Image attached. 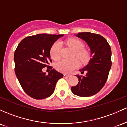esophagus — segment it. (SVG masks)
Returning a JSON list of instances; mask_svg holds the SVG:
<instances>
[{"label": "esophagus", "mask_w": 127, "mask_h": 127, "mask_svg": "<svg viewBox=\"0 0 127 127\" xmlns=\"http://www.w3.org/2000/svg\"><path fill=\"white\" fill-rule=\"evenodd\" d=\"M64 77H65V78H69V77H71L70 75L66 74H64Z\"/></svg>", "instance_id": "esophagus-1"}]
</instances>
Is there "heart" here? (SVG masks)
I'll return each mask as SVG.
<instances>
[{
    "instance_id": "1",
    "label": "heart",
    "mask_w": 127,
    "mask_h": 127,
    "mask_svg": "<svg viewBox=\"0 0 127 127\" xmlns=\"http://www.w3.org/2000/svg\"><path fill=\"white\" fill-rule=\"evenodd\" d=\"M66 43L75 52V56L82 63H86L89 60V54L84 50L85 45L81 41L75 38H71ZM61 44L59 41L55 42L50 49V56L54 60H58L61 56ZM79 66V62L76 59L71 60L62 59L55 65L57 70L63 73H70Z\"/></svg>"
}]
</instances>
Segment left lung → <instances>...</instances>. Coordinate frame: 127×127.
<instances>
[{"label": "left lung", "instance_id": "left-lung-1", "mask_svg": "<svg viewBox=\"0 0 127 127\" xmlns=\"http://www.w3.org/2000/svg\"><path fill=\"white\" fill-rule=\"evenodd\" d=\"M75 36L86 42L91 52V59L85 67L80 69L85 76L76 75L79 83L71 87L72 93L81 97H88L97 94L106 83L112 66V52L107 41L98 34L79 33Z\"/></svg>", "mask_w": 127, "mask_h": 127}]
</instances>
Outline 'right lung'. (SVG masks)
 I'll use <instances>...</instances> for the list:
<instances>
[{"label":"right lung","instance_id":"right-lung-1","mask_svg":"<svg viewBox=\"0 0 127 127\" xmlns=\"http://www.w3.org/2000/svg\"><path fill=\"white\" fill-rule=\"evenodd\" d=\"M64 35L37 34L24 38L14 53L15 72L20 85L29 96L36 99L48 98L56 82L64 77L52 69L48 75L42 71L50 59V49Z\"/></svg>","mask_w":127,"mask_h":127}]
</instances>
